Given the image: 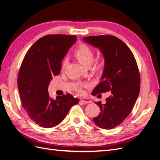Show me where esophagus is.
Returning <instances> with one entry per match:
<instances>
[{
    "label": "esophagus",
    "mask_w": 160,
    "mask_h": 160,
    "mask_svg": "<svg viewBox=\"0 0 160 160\" xmlns=\"http://www.w3.org/2000/svg\"><path fill=\"white\" fill-rule=\"evenodd\" d=\"M80 101H81V102H82V103H85V104L89 103L92 102V101L89 99H80Z\"/></svg>",
    "instance_id": "esophagus-1"
}]
</instances>
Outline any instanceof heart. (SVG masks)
Masks as SVG:
<instances>
[{
  "label": "heart",
  "mask_w": 160,
  "mask_h": 160,
  "mask_svg": "<svg viewBox=\"0 0 160 160\" xmlns=\"http://www.w3.org/2000/svg\"><path fill=\"white\" fill-rule=\"evenodd\" d=\"M75 56L77 59L81 62L82 64L85 65H89L94 58V52L91 47L88 46L85 44H81L77 47V49L74 52ZM68 62V59L67 57H65L62 61L61 63V69H64L66 65ZM103 66V62L102 59L100 58L94 59L93 62V67L95 71H99ZM82 87H88V85H79L77 87V90L80 93H83V91L81 89Z\"/></svg>",
  "instance_id": "heart-1"
}]
</instances>
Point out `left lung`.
<instances>
[{"label": "left lung", "instance_id": "1", "mask_svg": "<svg viewBox=\"0 0 160 160\" xmlns=\"http://www.w3.org/2000/svg\"><path fill=\"white\" fill-rule=\"evenodd\" d=\"M83 40L98 47L104 56L103 74L91 95L108 91L111 95L105 104L96 102L101 112L93 122L101 128L111 129L126 119L138 98L140 75L137 62L129 48L115 36H90Z\"/></svg>", "mask_w": 160, "mask_h": 160}]
</instances>
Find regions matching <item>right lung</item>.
Listing matches in <instances>:
<instances>
[{"mask_svg":"<svg viewBox=\"0 0 160 160\" xmlns=\"http://www.w3.org/2000/svg\"><path fill=\"white\" fill-rule=\"evenodd\" d=\"M77 40L75 36L48 35L31 47L19 69L17 84L22 107L33 122L45 128L56 126L79 99L70 93L50 98L48 86L60 73L61 61Z\"/></svg>","mask_w":160,"mask_h":160,"instance_id":"1","label":"right lung"}]
</instances>
